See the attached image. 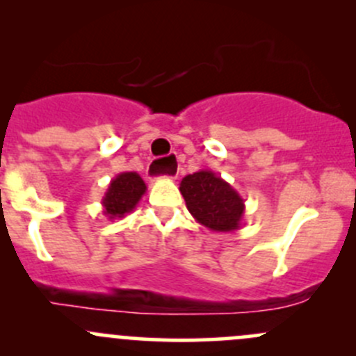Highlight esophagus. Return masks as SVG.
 <instances>
[{"instance_id":"esophagus-1","label":"esophagus","mask_w":356,"mask_h":356,"mask_svg":"<svg viewBox=\"0 0 356 356\" xmlns=\"http://www.w3.org/2000/svg\"><path fill=\"white\" fill-rule=\"evenodd\" d=\"M148 174L152 179H158V177H167V179H174V174H160V165H158V161H152V165H149L148 168Z\"/></svg>"}]
</instances>
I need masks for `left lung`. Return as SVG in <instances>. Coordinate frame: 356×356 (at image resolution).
<instances>
[{
    "instance_id": "obj_1",
    "label": "left lung",
    "mask_w": 356,
    "mask_h": 356,
    "mask_svg": "<svg viewBox=\"0 0 356 356\" xmlns=\"http://www.w3.org/2000/svg\"><path fill=\"white\" fill-rule=\"evenodd\" d=\"M196 222L213 232H232L243 225L245 200L210 168L186 175L179 188Z\"/></svg>"
}]
</instances>
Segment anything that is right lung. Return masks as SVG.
<instances>
[{
  "label": "right lung",
  "mask_w": 356,
  "mask_h": 356,
  "mask_svg": "<svg viewBox=\"0 0 356 356\" xmlns=\"http://www.w3.org/2000/svg\"><path fill=\"white\" fill-rule=\"evenodd\" d=\"M146 195V184L136 172H120L110 181L108 189L103 196V213L108 220L124 218L131 213L143 196Z\"/></svg>",
  "instance_id": "obj_1"
}]
</instances>
